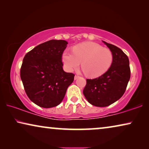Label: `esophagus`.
I'll return each instance as SVG.
<instances>
[{
	"instance_id": "34e87169",
	"label": "esophagus",
	"mask_w": 149,
	"mask_h": 149,
	"mask_svg": "<svg viewBox=\"0 0 149 149\" xmlns=\"http://www.w3.org/2000/svg\"><path fill=\"white\" fill-rule=\"evenodd\" d=\"M79 77L78 76V75H75V76H74V80H76V79H78Z\"/></svg>"
}]
</instances>
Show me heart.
Returning <instances> with one entry per match:
<instances>
[{
    "label": "heart",
    "instance_id": "1",
    "mask_svg": "<svg viewBox=\"0 0 149 149\" xmlns=\"http://www.w3.org/2000/svg\"><path fill=\"white\" fill-rule=\"evenodd\" d=\"M65 68L69 72L81 68L87 77L97 78L104 74L111 66L113 53L94 42H84L73 47L72 53L65 51L62 56Z\"/></svg>",
    "mask_w": 149,
    "mask_h": 149
}]
</instances>
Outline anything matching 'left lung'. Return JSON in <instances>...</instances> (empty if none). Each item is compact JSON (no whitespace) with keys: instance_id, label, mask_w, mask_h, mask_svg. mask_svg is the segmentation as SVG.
<instances>
[{"instance_id":"8db88e82","label":"left lung","mask_w":149,"mask_h":149,"mask_svg":"<svg viewBox=\"0 0 149 149\" xmlns=\"http://www.w3.org/2000/svg\"><path fill=\"white\" fill-rule=\"evenodd\" d=\"M113 53L111 66L102 76L87 79L83 94L87 100L95 107H105L121 98L125 93L130 79L128 57L117 46L103 41Z\"/></svg>"}]
</instances>
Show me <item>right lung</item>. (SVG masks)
I'll return each instance as SVG.
<instances>
[{"label": "right lung", "instance_id": "1", "mask_svg": "<svg viewBox=\"0 0 149 149\" xmlns=\"http://www.w3.org/2000/svg\"><path fill=\"white\" fill-rule=\"evenodd\" d=\"M67 44L64 40H50L24 56L20 77L28 97L38 107L48 109L60 104L74 81V74L62 68V56Z\"/></svg>", "mask_w": 149, "mask_h": 149}]
</instances>
